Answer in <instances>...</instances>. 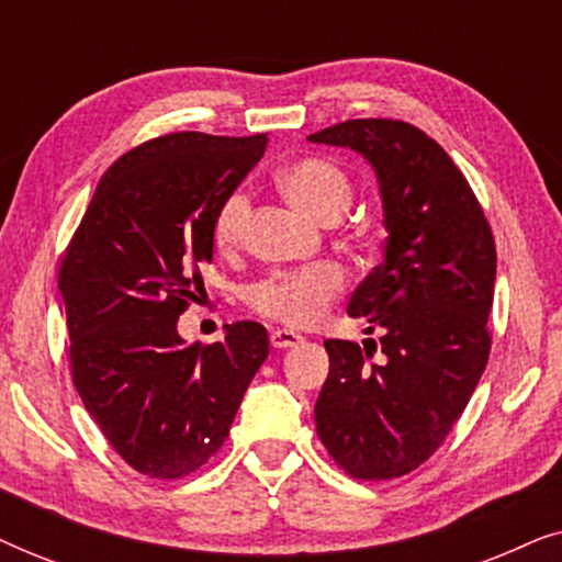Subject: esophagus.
<instances>
[{
	"label": "esophagus",
	"mask_w": 562,
	"mask_h": 562,
	"mask_svg": "<svg viewBox=\"0 0 562 562\" xmlns=\"http://www.w3.org/2000/svg\"><path fill=\"white\" fill-rule=\"evenodd\" d=\"M302 340L304 337L294 333V329H273L271 333L273 348H294V345H299Z\"/></svg>",
	"instance_id": "esophagus-1"
}]
</instances>
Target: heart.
<instances>
[{
    "label": "heart",
    "instance_id": "heart-1",
    "mask_svg": "<svg viewBox=\"0 0 562 562\" xmlns=\"http://www.w3.org/2000/svg\"><path fill=\"white\" fill-rule=\"evenodd\" d=\"M279 183L299 210L317 220L340 217L348 210L352 189L340 166L325 158H302L279 173ZM250 214V196L243 189L229 191L217 206L212 222V240L220 250H233L243 237ZM345 271L335 263H317L302 271L273 273L271 279L250 289L252 310L294 327H306L322 319L329 302L340 294Z\"/></svg>",
    "mask_w": 562,
    "mask_h": 562
}]
</instances>
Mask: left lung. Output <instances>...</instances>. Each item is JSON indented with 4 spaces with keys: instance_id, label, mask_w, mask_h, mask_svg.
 <instances>
[{
    "instance_id": "1",
    "label": "left lung",
    "mask_w": 562,
    "mask_h": 562,
    "mask_svg": "<svg viewBox=\"0 0 562 562\" xmlns=\"http://www.w3.org/2000/svg\"><path fill=\"white\" fill-rule=\"evenodd\" d=\"M310 143L350 148L381 191L383 263L348 304L363 348L325 340L329 373L314 404L317 435L352 479L409 473L440 448L486 368L496 245L452 158L402 120H348ZM384 352L371 364L374 345Z\"/></svg>"
}]
</instances>
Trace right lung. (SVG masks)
I'll use <instances>...</instances> for the list:
<instances>
[{
	"label": "right lung",
	"instance_id": "1",
	"mask_svg": "<svg viewBox=\"0 0 562 562\" xmlns=\"http://www.w3.org/2000/svg\"><path fill=\"white\" fill-rule=\"evenodd\" d=\"M268 137L173 133L137 145L99 179L58 273L83 406L135 471L181 479L229 435L268 358L258 322L189 345L179 317L204 289L212 222Z\"/></svg>",
	"mask_w": 562,
	"mask_h": 562
}]
</instances>
